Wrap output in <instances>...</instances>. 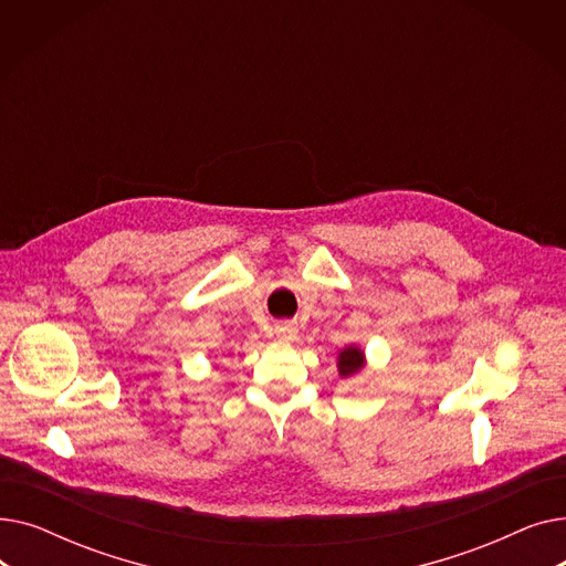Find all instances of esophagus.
<instances>
[{"label": "esophagus", "mask_w": 566, "mask_h": 566, "mask_svg": "<svg viewBox=\"0 0 566 566\" xmlns=\"http://www.w3.org/2000/svg\"><path fill=\"white\" fill-rule=\"evenodd\" d=\"M275 335H277L280 339L289 342V339H295V335H298V328H295L293 323H280L277 328H275Z\"/></svg>", "instance_id": "34e87169"}]
</instances>
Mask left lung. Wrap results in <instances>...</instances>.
Returning <instances> with one entry per match:
<instances>
[{"label": "left lung", "instance_id": "left-lung-1", "mask_svg": "<svg viewBox=\"0 0 566 566\" xmlns=\"http://www.w3.org/2000/svg\"><path fill=\"white\" fill-rule=\"evenodd\" d=\"M367 365V358H365V350L360 346H344L337 355V369H339V376L342 378H353L355 374H360Z\"/></svg>", "mask_w": 566, "mask_h": 566}]
</instances>
